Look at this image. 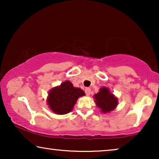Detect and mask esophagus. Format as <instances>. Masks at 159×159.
Listing matches in <instances>:
<instances>
[{
    "instance_id": "obj_1",
    "label": "esophagus",
    "mask_w": 159,
    "mask_h": 159,
    "mask_svg": "<svg viewBox=\"0 0 159 159\" xmlns=\"http://www.w3.org/2000/svg\"><path fill=\"white\" fill-rule=\"evenodd\" d=\"M84 92H85V94L87 95H90V93H91V89L89 88H87L84 89Z\"/></svg>"
}]
</instances>
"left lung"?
Returning <instances> with one entry per match:
<instances>
[{
    "instance_id": "left-lung-1",
    "label": "left lung",
    "mask_w": 159,
    "mask_h": 159,
    "mask_svg": "<svg viewBox=\"0 0 159 159\" xmlns=\"http://www.w3.org/2000/svg\"><path fill=\"white\" fill-rule=\"evenodd\" d=\"M94 98L98 107L101 109L103 113L111 111L116 108L118 103L117 98L110 93L107 88H102L100 89L99 93L95 95Z\"/></svg>"
}]
</instances>
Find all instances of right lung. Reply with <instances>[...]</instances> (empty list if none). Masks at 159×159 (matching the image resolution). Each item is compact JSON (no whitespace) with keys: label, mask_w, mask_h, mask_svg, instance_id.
<instances>
[{"label":"right lung","mask_w":159,"mask_h":159,"mask_svg":"<svg viewBox=\"0 0 159 159\" xmlns=\"http://www.w3.org/2000/svg\"><path fill=\"white\" fill-rule=\"evenodd\" d=\"M83 95V90L75 88L71 82L66 81L50 91L48 104L56 114H66L72 110L78 98Z\"/></svg>","instance_id":"obj_1"}]
</instances>
